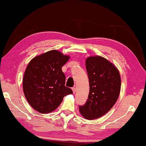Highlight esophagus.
<instances>
[{"label": "esophagus", "mask_w": 146, "mask_h": 146, "mask_svg": "<svg viewBox=\"0 0 146 146\" xmlns=\"http://www.w3.org/2000/svg\"><path fill=\"white\" fill-rule=\"evenodd\" d=\"M72 90H73V93L75 94V92H76V91H77V86H75L73 87V88H72Z\"/></svg>", "instance_id": "esophagus-1"}]
</instances>
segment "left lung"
I'll return each instance as SVG.
<instances>
[{"label":"left lung","instance_id":"left-lung-1","mask_svg":"<svg viewBox=\"0 0 146 146\" xmlns=\"http://www.w3.org/2000/svg\"><path fill=\"white\" fill-rule=\"evenodd\" d=\"M90 92L84 105L79 112L85 119L99 118L115 105L121 90L118 69L107 59L100 56H89L86 60Z\"/></svg>","mask_w":146,"mask_h":146}]
</instances>
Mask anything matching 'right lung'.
I'll return each mask as SVG.
<instances>
[{
	"instance_id": "right-lung-1",
	"label": "right lung",
	"mask_w": 146,
	"mask_h": 146,
	"mask_svg": "<svg viewBox=\"0 0 146 146\" xmlns=\"http://www.w3.org/2000/svg\"><path fill=\"white\" fill-rule=\"evenodd\" d=\"M70 56L52 50L32 58L25 69L23 89L27 100L34 110L47 114L56 110L64 96L73 94L65 86L66 76L62 67Z\"/></svg>"
}]
</instances>
